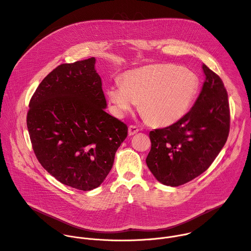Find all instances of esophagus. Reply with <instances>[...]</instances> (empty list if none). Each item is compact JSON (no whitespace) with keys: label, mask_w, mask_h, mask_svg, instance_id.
I'll list each match as a JSON object with an SVG mask.
<instances>
[{"label":"esophagus","mask_w":251,"mask_h":251,"mask_svg":"<svg viewBox=\"0 0 251 251\" xmlns=\"http://www.w3.org/2000/svg\"><path fill=\"white\" fill-rule=\"evenodd\" d=\"M138 131H139V129H138V127L135 126V125H130L129 128H128V134H129L130 136L136 134Z\"/></svg>","instance_id":"34e87169"}]
</instances>
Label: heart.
Wrapping results in <instances>:
<instances>
[{"label": "heart", "instance_id": "1", "mask_svg": "<svg viewBox=\"0 0 251 251\" xmlns=\"http://www.w3.org/2000/svg\"><path fill=\"white\" fill-rule=\"evenodd\" d=\"M120 84L106 90L116 115H125L139 102L143 117L162 127L182 119L198 92L193 74L170 65H148L128 71Z\"/></svg>", "mask_w": 251, "mask_h": 251}]
</instances>
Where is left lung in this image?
<instances>
[{"label": "left lung", "instance_id": "8db88e82", "mask_svg": "<svg viewBox=\"0 0 251 251\" xmlns=\"http://www.w3.org/2000/svg\"><path fill=\"white\" fill-rule=\"evenodd\" d=\"M205 80L193 108L177 122L151 131L146 163L157 180L184 185L208 169L228 137L230 112L222 78L202 64Z\"/></svg>", "mask_w": 251, "mask_h": 251}]
</instances>
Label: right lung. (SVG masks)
<instances>
[{"instance_id": "add662e5", "label": "right lung", "mask_w": 251, "mask_h": 251, "mask_svg": "<svg viewBox=\"0 0 251 251\" xmlns=\"http://www.w3.org/2000/svg\"><path fill=\"white\" fill-rule=\"evenodd\" d=\"M95 58L62 63L29 101L26 126L41 165L58 182L80 191L99 187L109 174L128 127L106 113Z\"/></svg>"}]
</instances>
